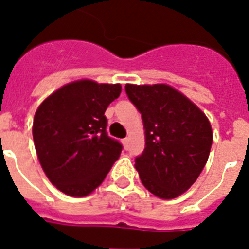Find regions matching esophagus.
Instances as JSON below:
<instances>
[{"instance_id":"34e87169","label":"esophagus","mask_w":249,"mask_h":249,"mask_svg":"<svg viewBox=\"0 0 249 249\" xmlns=\"http://www.w3.org/2000/svg\"><path fill=\"white\" fill-rule=\"evenodd\" d=\"M123 144H124L125 148L129 147V138H125V139H123Z\"/></svg>"}]
</instances>
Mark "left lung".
<instances>
[{
  "label": "left lung",
  "instance_id": "1",
  "mask_svg": "<svg viewBox=\"0 0 249 249\" xmlns=\"http://www.w3.org/2000/svg\"><path fill=\"white\" fill-rule=\"evenodd\" d=\"M125 92L145 129V148L135 158L142 183L157 197L175 199L205 167L212 125L194 102L168 85H126Z\"/></svg>",
  "mask_w": 249,
  "mask_h": 249
}]
</instances>
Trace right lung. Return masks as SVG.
<instances>
[{"label":"right lung","instance_id":"right-lung-1","mask_svg":"<svg viewBox=\"0 0 249 249\" xmlns=\"http://www.w3.org/2000/svg\"><path fill=\"white\" fill-rule=\"evenodd\" d=\"M121 86L81 79L60 87L37 107L33 138L41 168L66 195H89L105 179L123 145L107 135V106Z\"/></svg>","mask_w":249,"mask_h":249}]
</instances>
